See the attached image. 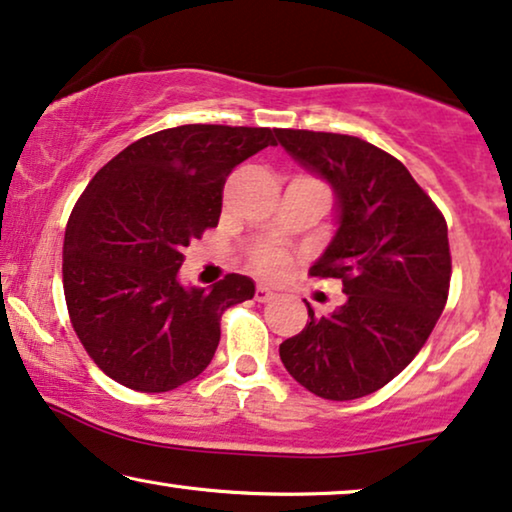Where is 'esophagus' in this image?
<instances>
[{"instance_id":"esophagus-1","label":"esophagus","mask_w":512,"mask_h":512,"mask_svg":"<svg viewBox=\"0 0 512 512\" xmlns=\"http://www.w3.org/2000/svg\"><path fill=\"white\" fill-rule=\"evenodd\" d=\"M276 297V292L271 290V288H267V285H257V290H255V299L257 302H271V299Z\"/></svg>"}]
</instances>
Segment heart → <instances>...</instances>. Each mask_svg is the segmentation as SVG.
<instances>
[{
    "instance_id": "obj_1",
    "label": "heart",
    "mask_w": 512,
    "mask_h": 512,
    "mask_svg": "<svg viewBox=\"0 0 512 512\" xmlns=\"http://www.w3.org/2000/svg\"><path fill=\"white\" fill-rule=\"evenodd\" d=\"M288 267V257L281 250H262L255 257V269L264 276H278Z\"/></svg>"
}]
</instances>
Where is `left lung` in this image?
<instances>
[{
  "instance_id": "8db88e82",
  "label": "left lung",
  "mask_w": 512,
  "mask_h": 512,
  "mask_svg": "<svg viewBox=\"0 0 512 512\" xmlns=\"http://www.w3.org/2000/svg\"><path fill=\"white\" fill-rule=\"evenodd\" d=\"M299 166L335 194L337 229L311 276L339 278L346 302L281 344L290 377L325 400H356L398 377L445 309L447 222L395 156L339 133L278 128Z\"/></svg>"
}]
</instances>
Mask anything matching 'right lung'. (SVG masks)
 <instances>
[{
  "label": "right lung",
  "instance_id": "1",
  "mask_svg": "<svg viewBox=\"0 0 512 512\" xmlns=\"http://www.w3.org/2000/svg\"><path fill=\"white\" fill-rule=\"evenodd\" d=\"M278 128L189 124L147 135L102 166L65 229L63 288L72 327L107 377L166 393L206 370L222 311L255 283L180 281L182 250L215 227L238 163L276 147Z\"/></svg>",
  "mask_w": 512,
  "mask_h": 512
}]
</instances>
